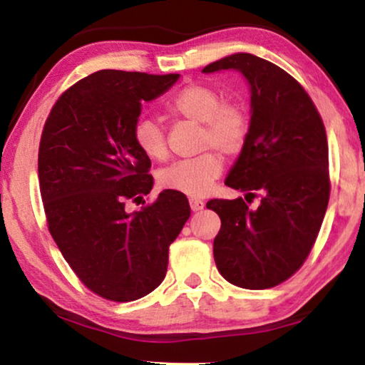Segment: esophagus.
Wrapping results in <instances>:
<instances>
[{
    "label": "esophagus",
    "mask_w": 365,
    "mask_h": 365,
    "mask_svg": "<svg viewBox=\"0 0 365 365\" xmlns=\"http://www.w3.org/2000/svg\"><path fill=\"white\" fill-rule=\"evenodd\" d=\"M189 204H191V209L194 212L202 211V209H204V201H201V199H196V197L189 199Z\"/></svg>",
    "instance_id": "1"
}]
</instances>
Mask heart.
Masks as SVG:
<instances>
[{
    "label": "heart",
    "mask_w": 365,
    "mask_h": 365,
    "mask_svg": "<svg viewBox=\"0 0 365 365\" xmlns=\"http://www.w3.org/2000/svg\"><path fill=\"white\" fill-rule=\"evenodd\" d=\"M169 113L202 124L201 148L214 146L234 156L246 146L251 118L239 103H224L222 94L204 84H187L168 103ZM136 146L149 159L161 161L168 156L166 134L153 118H139L133 129ZM222 173V159L216 151H207L196 158L173 163L159 173V184L186 196H204Z\"/></svg>",
    "instance_id": "obj_1"
}]
</instances>
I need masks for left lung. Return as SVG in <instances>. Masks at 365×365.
Here are the masks:
<instances>
[{"label": "left lung", "mask_w": 365, "mask_h": 365, "mask_svg": "<svg viewBox=\"0 0 365 365\" xmlns=\"http://www.w3.org/2000/svg\"><path fill=\"white\" fill-rule=\"evenodd\" d=\"M236 69L251 89V131L226 186L262 194L257 208L242 197L211 199L221 217L214 261L227 282L269 289L306 261L326 214L329 148L326 128L304 88L276 64L236 53L207 64L202 73Z\"/></svg>", "instance_id": "obj_1"}]
</instances>
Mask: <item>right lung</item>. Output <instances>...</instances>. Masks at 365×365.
<instances>
[{
	"mask_svg": "<svg viewBox=\"0 0 365 365\" xmlns=\"http://www.w3.org/2000/svg\"><path fill=\"white\" fill-rule=\"evenodd\" d=\"M178 79L101 69L64 91L44 124L38 176L49 232L79 281L108 301H136L163 282L169 246L191 216L171 189L126 211L154 182L134 124L144 101Z\"/></svg>",
	"mask_w": 365,
	"mask_h": 365,
	"instance_id": "right-lung-1",
	"label": "right lung"
}]
</instances>
